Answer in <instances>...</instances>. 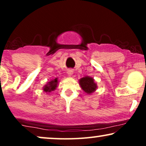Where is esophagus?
<instances>
[{
    "label": "esophagus",
    "instance_id": "obj_1",
    "mask_svg": "<svg viewBox=\"0 0 146 146\" xmlns=\"http://www.w3.org/2000/svg\"><path fill=\"white\" fill-rule=\"evenodd\" d=\"M68 74L69 76H71L72 74H73V70H71V69L68 70Z\"/></svg>",
    "mask_w": 146,
    "mask_h": 146
}]
</instances>
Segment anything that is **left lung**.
Returning a JSON list of instances; mask_svg holds the SVG:
<instances>
[{
	"label": "left lung",
	"instance_id": "left-lung-1",
	"mask_svg": "<svg viewBox=\"0 0 146 146\" xmlns=\"http://www.w3.org/2000/svg\"><path fill=\"white\" fill-rule=\"evenodd\" d=\"M80 84L82 88L88 94H91L96 89V84L94 83L92 78L86 76L80 80Z\"/></svg>",
	"mask_w": 146,
	"mask_h": 146
}]
</instances>
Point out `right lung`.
<instances>
[{"label": "right lung", "instance_id": "add662e5", "mask_svg": "<svg viewBox=\"0 0 146 146\" xmlns=\"http://www.w3.org/2000/svg\"><path fill=\"white\" fill-rule=\"evenodd\" d=\"M57 78L54 80L50 82L48 84V85L46 86L44 88V90L46 92H50L51 91L54 90L56 88L57 86Z\"/></svg>", "mask_w": 146, "mask_h": 146}]
</instances>
